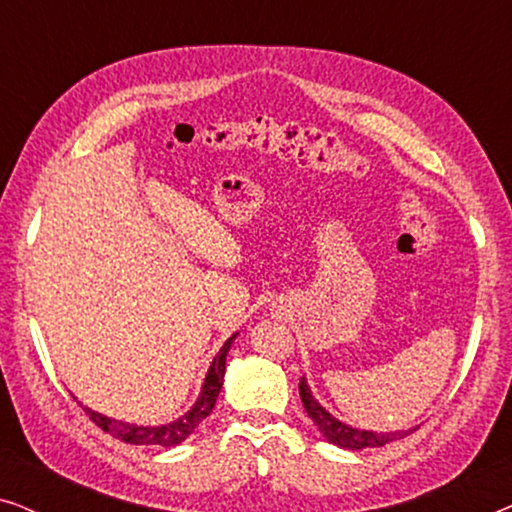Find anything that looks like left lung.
Returning <instances> with one entry per match:
<instances>
[{
	"instance_id": "left-lung-1",
	"label": "left lung",
	"mask_w": 512,
	"mask_h": 512,
	"mask_svg": "<svg viewBox=\"0 0 512 512\" xmlns=\"http://www.w3.org/2000/svg\"><path fill=\"white\" fill-rule=\"evenodd\" d=\"M298 389H300V398H303V408L307 412V417H310L312 422L317 424V429L324 433V438L333 445L347 447V450H363V447H382V445L391 443V440L403 438L405 433H410V431L375 433V431L352 429V426L342 424L333 415H328V412L321 408L317 401H314V396H312L310 387H307L305 377H300Z\"/></svg>"
}]
</instances>
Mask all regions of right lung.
Wrapping results in <instances>:
<instances>
[{"instance_id":"right-lung-1","label":"right lung","mask_w":512,"mask_h":512,"mask_svg":"<svg viewBox=\"0 0 512 512\" xmlns=\"http://www.w3.org/2000/svg\"><path fill=\"white\" fill-rule=\"evenodd\" d=\"M235 338V335H233ZM230 338L226 345L221 347V352L214 356L212 361V368H209V373L205 377V384H202V394L198 398V403L193 405V410L184 415L177 422L172 424H165V426H135V424H125V422H116V419H109L104 415H97V412L86 410V415L90 417V422L100 426L104 433H111V436L123 440V443H130V445H163V447H172V445H179L181 440H186L191 433L198 429V424L202 419L209 417V412L214 410V403H216V396H219L221 391V384H223V373H226V354L230 349Z\"/></svg>"}]
</instances>
